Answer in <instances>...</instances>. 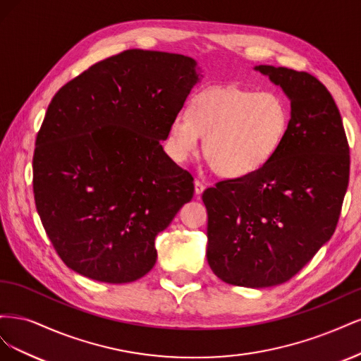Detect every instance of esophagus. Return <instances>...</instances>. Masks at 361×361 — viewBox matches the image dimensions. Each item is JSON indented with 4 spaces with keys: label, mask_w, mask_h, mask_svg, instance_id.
Masks as SVG:
<instances>
[{
    "label": "esophagus",
    "mask_w": 361,
    "mask_h": 361,
    "mask_svg": "<svg viewBox=\"0 0 361 361\" xmlns=\"http://www.w3.org/2000/svg\"><path fill=\"white\" fill-rule=\"evenodd\" d=\"M194 191H195V195H200L204 191V185L199 179L194 180Z\"/></svg>",
    "instance_id": "1"
}]
</instances>
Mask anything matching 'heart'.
Listing matches in <instances>:
<instances>
[{
	"instance_id": "heart-1",
	"label": "heart",
	"mask_w": 361,
	"mask_h": 361,
	"mask_svg": "<svg viewBox=\"0 0 361 361\" xmlns=\"http://www.w3.org/2000/svg\"><path fill=\"white\" fill-rule=\"evenodd\" d=\"M290 123L285 97L238 85L207 89L194 97L190 113L171 118L166 149L183 162L199 149L212 170L224 178H244L277 154Z\"/></svg>"
}]
</instances>
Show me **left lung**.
Listing matches in <instances>:
<instances>
[{"instance_id": "1", "label": "left lung", "mask_w": 361, "mask_h": 361, "mask_svg": "<svg viewBox=\"0 0 361 361\" xmlns=\"http://www.w3.org/2000/svg\"><path fill=\"white\" fill-rule=\"evenodd\" d=\"M290 99L277 154L244 178L207 188L206 257L228 285L268 288L292 279L333 236L349 180L341 113L313 75L260 64Z\"/></svg>"}]
</instances>
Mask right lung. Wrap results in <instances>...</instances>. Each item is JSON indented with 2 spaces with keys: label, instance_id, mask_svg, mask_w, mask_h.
<instances>
[{
  "label": "right lung",
  "instance_id": "1",
  "mask_svg": "<svg viewBox=\"0 0 361 361\" xmlns=\"http://www.w3.org/2000/svg\"><path fill=\"white\" fill-rule=\"evenodd\" d=\"M197 80L191 57L128 49L54 94L36 137L32 192L75 272L129 283L154 268L157 235L194 194L161 140Z\"/></svg>",
  "mask_w": 361,
  "mask_h": 361
}]
</instances>
